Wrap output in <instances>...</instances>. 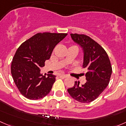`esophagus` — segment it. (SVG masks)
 I'll return each instance as SVG.
<instances>
[{
    "label": "esophagus",
    "instance_id": "1",
    "mask_svg": "<svg viewBox=\"0 0 126 126\" xmlns=\"http://www.w3.org/2000/svg\"><path fill=\"white\" fill-rule=\"evenodd\" d=\"M59 77L60 79H64V78H66V75H64V74L60 75Z\"/></svg>",
    "mask_w": 126,
    "mask_h": 126
}]
</instances>
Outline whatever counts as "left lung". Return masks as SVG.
<instances>
[{
  "mask_svg": "<svg viewBox=\"0 0 126 126\" xmlns=\"http://www.w3.org/2000/svg\"><path fill=\"white\" fill-rule=\"evenodd\" d=\"M72 39L79 44L84 52L82 74L87 82L80 85L75 82L74 87L68 89L70 96L81 103L94 101L106 88L110 82L112 68L107 54L104 48L94 39L84 34L71 33Z\"/></svg>",
  "mask_w": 126,
  "mask_h": 126,
  "instance_id": "8db88e82",
  "label": "left lung"
}]
</instances>
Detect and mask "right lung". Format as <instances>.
I'll return each mask as SVG.
<instances>
[{
	"mask_svg": "<svg viewBox=\"0 0 126 126\" xmlns=\"http://www.w3.org/2000/svg\"><path fill=\"white\" fill-rule=\"evenodd\" d=\"M68 33H38L21 44L11 65L13 79L19 91L30 100H38L49 93L55 81L53 74H40L55 46Z\"/></svg>",
	"mask_w": 126,
	"mask_h": 126,
	"instance_id": "1",
	"label": "right lung"
}]
</instances>
